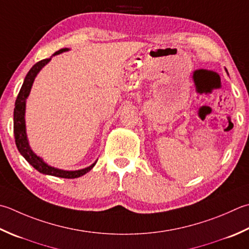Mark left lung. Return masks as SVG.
Masks as SVG:
<instances>
[{
  "label": "left lung",
  "instance_id": "obj_1",
  "mask_svg": "<svg viewBox=\"0 0 249 249\" xmlns=\"http://www.w3.org/2000/svg\"><path fill=\"white\" fill-rule=\"evenodd\" d=\"M226 71H227V70H226ZM227 73H228V71H227Z\"/></svg>",
  "mask_w": 249,
  "mask_h": 249
}]
</instances>
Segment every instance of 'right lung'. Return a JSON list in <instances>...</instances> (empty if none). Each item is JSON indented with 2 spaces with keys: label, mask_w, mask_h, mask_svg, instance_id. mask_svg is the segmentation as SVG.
<instances>
[{
  "label": "right lung",
  "mask_w": 249,
  "mask_h": 249,
  "mask_svg": "<svg viewBox=\"0 0 249 249\" xmlns=\"http://www.w3.org/2000/svg\"><path fill=\"white\" fill-rule=\"evenodd\" d=\"M68 51H69V48H61V50L53 53V56L59 55V53H62ZM52 57L36 62V65L31 68L30 71L28 72L26 77H24L23 84L21 86L20 90H19L16 102H15V109H14L15 141H16V145L19 152H20V154L24 159H26L27 162L30 165H32L37 172H40L44 175H50V176H55V177H60V178H68V179L79 178L83 176V175L89 173V170L95 166L97 160L91 165H89V167H85L82 169H77V170L59 169V168L53 167L51 165H48L46 162H44V160L42 158L37 157V155L33 152L30 144H29L27 129H26V119H24V116H26V102L29 95H30L33 82L36 80V75L38 74V72H40L43 68L52 60Z\"/></svg>",
  "instance_id": "obj_1"
}]
</instances>
